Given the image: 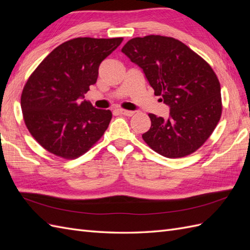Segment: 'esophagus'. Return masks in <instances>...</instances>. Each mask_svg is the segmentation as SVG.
I'll return each mask as SVG.
<instances>
[{
	"instance_id": "obj_1",
	"label": "esophagus",
	"mask_w": 250,
	"mask_h": 250,
	"mask_svg": "<svg viewBox=\"0 0 250 250\" xmlns=\"http://www.w3.org/2000/svg\"><path fill=\"white\" fill-rule=\"evenodd\" d=\"M118 111L120 112V113H122V115H124V116H127V117H132L133 115H134V111H132V110H126V109H118Z\"/></svg>"
}]
</instances>
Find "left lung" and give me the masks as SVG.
Masks as SVG:
<instances>
[{"label":"left lung","mask_w":250,"mask_h":250,"mask_svg":"<svg viewBox=\"0 0 250 250\" xmlns=\"http://www.w3.org/2000/svg\"><path fill=\"white\" fill-rule=\"evenodd\" d=\"M122 52L142 67L155 96L170 106L165 120L149 113L147 145L168 158L197 151L221 118L220 82L211 66L187 44L173 37L147 35L130 40Z\"/></svg>","instance_id":"left-lung-1"}]
</instances>
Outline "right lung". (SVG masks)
<instances>
[{"mask_svg": "<svg viewBox=\"0 0 250 250\" xmlns=\"http://www.w3.org/2000/svg\"><path fill=\"white\" fill-rule=\"evenodd\" d=\"M122 37H77L59 44L30 75L21 96L29 132L50 153L75 160L99 141L110 123L109 109L82 101L97 82L99 65Z\"/></svg>", "mask_w": 250, "mask_h": 250, "instance_id": "1", "label": "right lung"}]
</instances>
